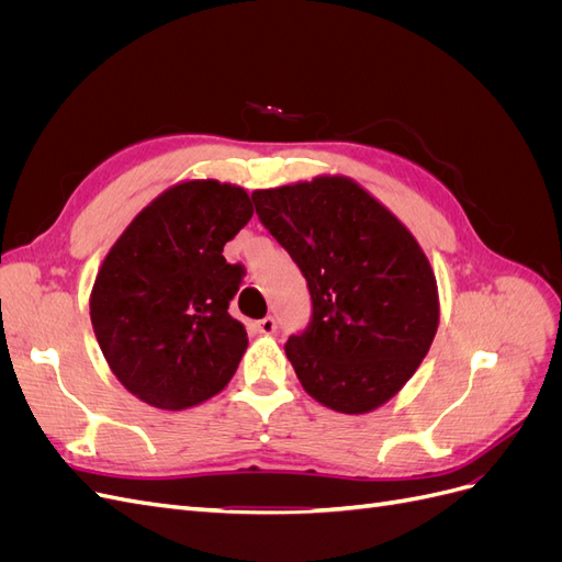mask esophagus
I'll return each mask as SVG.
<instances>
[{
	"label": "esophagus",
	"instance_id": "esophagus-1",
	"mask_svg": "<svg viewBox=\"0 0 562 562\" xmlns=\"http://www.w3.org/2000/svg\"><path fill=\"white\" fill-rule=\"evenodd\" d=\"M255 328H258L262 335H271L277 330V318L274 316H265L258 323H255Z\"/></svg>",
	"mask_w": 562,
	"mask_h": 562
}]
</instances>
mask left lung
Here are the masks:
<instances>
[{
  "label": "left lung",
  "mask_w": 562,
  "mask_h": 562,
  "mask_svg": "<svg viewBox=\"0 0 562 562\" xmlns=\"http://www.w3.org/2000/svg\"><path fill=\"white\" fill-rule=\"evenodd\" d=\"M265 229L307 279L312 318L285 356L330 411H375L413 378L438 328L427 255L396 215L349 178L252 192Z\"/></svg>",
  "instance_id": "left-lung-1"
}]
</instances>
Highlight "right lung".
Returning a JSON list of instances; mask_svg holds the SVG:
<instances>
[{"label":"right lung","mask_w":562,"mask_h":562,"mask_svg":"<svg viewBox=\"0 0 562 562\" xmlns=\"http://www.w3.org/2000/svg\"><path fill=\"white\" fill-rule=\"evenodd\" d=\"M252 217L246 190L217 180L171 187L135 215L108 252L91 293L105 359L133 396L184 411L223 391L248 347L229 316L246 269L227 241Z\"/></svg>","instance_id":"right-lung-1"}]
</instances>
